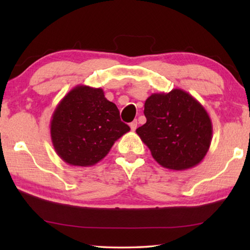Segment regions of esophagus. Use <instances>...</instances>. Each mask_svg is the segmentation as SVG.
I'll use <instances>...</instances> for the list:
<instances>
[{
    "instance_id": "34e87169",
    "label": "esophagus",
    "mask_w": 250,
    "mask_h": 250,
    "mask_svg": "<svg viewBox=\"0 0 250 250\" xmlns=\"http://www.w3.org/2000/svg\"><path fill=\"white\" fill-rule=\"evenodd\" d=\"M137 126H138V121L137 120H133L130 124V128H131V130H132V131H134L135 129H137Z\"/></svg>"
}]
</instances>
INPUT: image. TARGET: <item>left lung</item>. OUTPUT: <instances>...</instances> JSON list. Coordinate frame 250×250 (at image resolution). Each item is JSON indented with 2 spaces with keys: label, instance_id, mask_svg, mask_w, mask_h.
Returning <instances> with one entry per match:
<instances>
[{
  "label": "left lung",
  "instance_id": "8db88e82",
  "mask_svg": "<svg viewBox=\"0 0 250 250\" xmlns=\"http://www.w3.org/2000/svg\"><path fill=\"white\" fill-rule=\"evenodd\" d=\"M146 122L138 133L160 166L174 171L196 167L209 149L213 125L205 108L188 92L152 94L145 103Z\"/></svg>",
  "mask_w": 250,
  "mask_h": 250
}]
</instances>
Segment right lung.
<instances>
[{
    "mask_svg": "<svg viewBox=\"0 0 250 250\" xmlns=\"http://www.w3.org/2000/svg\"><path fill=\"white\" fill-rule=\"evenodd\" d=\"M129 131L104 90L84 84L76 86L59 101L50 120L55 151L74 167L95 166Z\"/></svg>",
    "mask_w": 250,
    "mask_h": 250,
    "instance_id": "1",
    "label": "right lung"
}]
</instances>
